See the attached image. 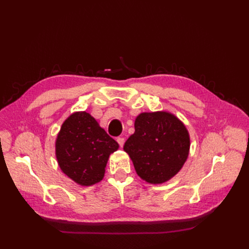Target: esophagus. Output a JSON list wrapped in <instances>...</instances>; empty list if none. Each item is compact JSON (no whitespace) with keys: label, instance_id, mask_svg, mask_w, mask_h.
Returning <instances> with one entry per match:
<instances>
[{"label":"esophagus","instance_id":"esophagus-1","mask_svg":"<svg viewBox=\"0 0 249 249\" xmlns=\"http://www.w3.org/2000/svg\"><path fill=\"white\" fill-rule=\"evenodd\" d=\"M116 140H117V142H118L119 146L123 147L124 144V137H118Z\"/></svg>","mask_w":249,"mask_h":249}]
</instances>
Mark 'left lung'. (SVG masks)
<instances>
[{"label": "left lung", "instance_id": "left-lung-1", "mask_svg": "<svg viewBox=\"0 0 249 249\" xmlns=\"http://www.w3.org/2000/svg\"><path fill=\"white\" fill-rule=\"evenodd\" d=\"M135 133L124 143L137 175L149 184H162L182 169L190 149L185 124L166 111L144 112L135 119Z\"/></svg>", "mask_w": 249, "mask_h": 249}]
</instances>
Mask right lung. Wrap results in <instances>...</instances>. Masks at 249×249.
<instances>
[{
  "label": "right lung",
  "instance_id": "obj_1",
  "mask_svg": "<svg viewBox=\"0 0 249 249\" xmlns=\"http://www.w3.org/2000/svg\"><path fill=\"white\" fill-rule=\"evenodd\" d=\"M117 149L118 143L85 111L72 113L56 139L59 167L81 186L101 182L109 156Z\"/></svg>",
  "mask_w": 249,
  "mask_h": 249
}]
</instances>
